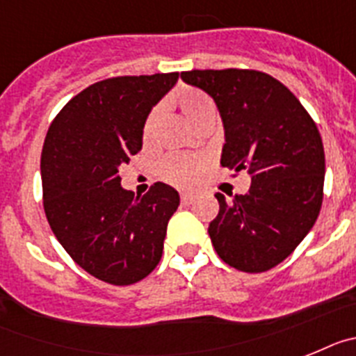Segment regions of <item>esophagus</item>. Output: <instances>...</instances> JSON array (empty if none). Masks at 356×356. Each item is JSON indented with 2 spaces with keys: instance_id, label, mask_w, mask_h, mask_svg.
Returning a JSON list of instances; mask_svg holds the SVG:
<instances>
[{
  "instance_id": "1",
  "label": "esophagus",
  "mask_w": 356,
  "mask_h": 356,
  "mask_svg": "<svg viewBox=\"0 0 356 356\" xmlns=\"http://www.w3.org/2000/svg\"><path fill=\"white\" fill-rule=\"evenodd\" d=\"M193 199H195V197L190 195V193H182V195H181V204H182V206H188V204L193 202Z\"/></svg>"
}]
</instances>
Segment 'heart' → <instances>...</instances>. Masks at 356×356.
<instances>
[{
  "mask_svg": "<svg viewBox=\"0 0 356 356\" xmlns=\"http://www.w3.org/2000/svg\"><path fill=\"white\" fill-rule=\"evenodd\" d=\"M172 104L179 109L190 125L197 129L204 122H213L216 114V105L211 97L199 89L184 88L172 97ZM161 120V107H152L145 116L141 127V138L145 145H150L156 138L157 127ZM208 168V161L199 156H170L161 163V175L168 182L179 188L193 186Z\"/></svg>",
  "mask_w": 356,
  "mask_h": 356,
  "instance_id": "1",
  "label": "heart"
}]
</instances>
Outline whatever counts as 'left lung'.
<instances>
[{
  "label": "left lung",
  "instance_id": "obj_1",
  "mask_svg": "<svg viewBox=\"0 0 356 356\" xmlns=\"http://www.w3.org/2000/svg\"><path fill=\"white\" fill-rule=\"evenodd\" d=\"M184 82L211 95L224 120L220 165L252 177L245 195L220 204L209 224L216 254L242 272L289 258L314 227L324 197L319 129L286 86L256 70H193Z\"/></svg>",
  "mask_w": 356,
  "mask_h": 356
}]
</instances>
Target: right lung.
Here are the masks:
<instances>
[{
  "mask_svg": "<svg viewBox=\"0 0 356 356\" xmlns=\"http://www.w3.org/2000/svg\"><path fill=\"white\" fill-rule=\"evenodd\" d=\"M179 73L113 76L71 98L41 154L48 224L79 267L109 285L147 277L163 256L179 193L154 182L143 197L122 188L118 168L141 150L145 116Z\"/></svg>",
  "mask_w": 356,
  "mask_h": 356,
  "instance_id": "1",
  "label": "right lung"
}]
</instances>
